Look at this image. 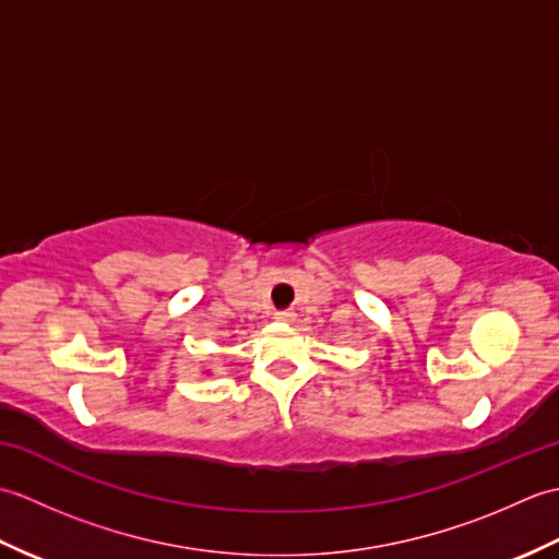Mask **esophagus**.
Masks as SVG:
<instances>
[{
	"label": "esophagus",
	"instance_id": "34e87169",
	"mask_svg": "<svg viewBox=\"0 0 559 559\" xmlns=\"http://www.w3.org/2000/svg\"><path fill=\"white\" fill-rule=\"evenodd\" d=\"M295 319V312H290V310H283V312H276V322H281V324H290Z\"/></svg>",
	"mask_w": 559,
	"mask_h": 559
}]
</instances>
